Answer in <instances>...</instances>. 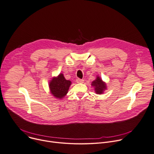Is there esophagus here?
Instances as JSON below:
<instances>
[{
	"label": "esophagus",
	"mask_w": 154,
	"mask_h": 154,
	"mask_svg": "<svg viewBox=\"0 0 154 154\" xmlns=\"http://www.w3.org/2000/svg\"><path fill=\"white\" fill-rule=\"evenodd\" d=\"M76 82H77V83H82V82H84V80L78 78V79H76Z\"/></svg>",
	"instance_id": "esophagus-1"
}]
</instances>
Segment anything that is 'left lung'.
Returning a JSON list of instances; mask_svg holds the SVG:
<instances>
[{"label": "left lung", "instance_id": "obj_1", "mask_svg": "<svg viewBox=\"0 0 154 154\" xmlns=\"http://www.w3.org/2000/svg\"><path fill=\"white\" fill-rule=\"evenodd\" d=\"M91 85L94 88L95 92L97 94H103L104 91L107 89L106 83L102 81V79L99 76H97L96 79L92 82Z\"/></svg>", "mask_w": 154, "mask_h": 154}]
</instances>
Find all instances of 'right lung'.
<instances>
[{
  "label": "right lung",
  "mask_w": 154,
  "mask_h": 154,
  "mask_svg": "<svg viewBox=\"0 0 154 154\" xmlns=\"http://www.w3.org/2000/svg\"><path fill=\"white\" fill-rule=\"evenodd\" d=\"M71 84L70 81L65 79L63 75L60 73L50 81L49 84L50 92L56 98L62 99L68 93Z\"/></svg>",
  "instance_id": "right-lung-1"
}]
</instances>
